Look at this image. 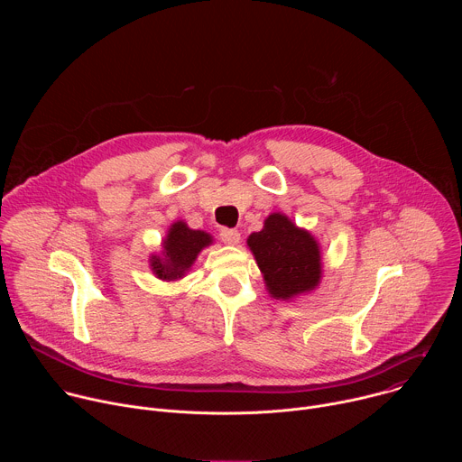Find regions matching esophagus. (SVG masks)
Instances as JSON below:
<instances>
[{"label": "esophagus", "instance_id": "34e87169", "mask_svg": "<svg viewBox=\"0 0 462 462\" xmlns=\"http://www.w3.org/2000/svg\"><path fill=\"white\" fill-rule=\"evenodd\" d=\"M219 236H221V241L226 243V245H237L239 239H241V234L234 228H221Z\"/></svg>", "mask_w": 462, "mask_h": 462}]
</instances>
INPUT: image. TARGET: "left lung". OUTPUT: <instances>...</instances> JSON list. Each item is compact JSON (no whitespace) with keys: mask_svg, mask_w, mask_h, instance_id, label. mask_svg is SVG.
Segmentation results:
<instances>
[{"mask_svg":"<svg viewBox=\"0 0 462 462\" xmlns=\"http://www.w3.org/2000/svg\"><path fill=\"white\" fill-rule=\"evenodd\" d=\"M267 291L276 300L310 292L321 280L319 243L287 216L271 214L261 232L246 239Z\"/></svg>","mask_w":462,"mask_h":462,"instance_id":"obj_1","label":"left lung"}]
</instances>
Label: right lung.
Instances as JSON below:
<instances>
[{"label":"right lung","instance_id":"add662e5","mask_svg":"<svg viewBox=\"0 0 462 462\" xmlns=\"http://www.w3.org/2000/svg\"><path fill=\"white\" fill-rule=\"evenodd\" d=\"M212 243L214 239L210 234L191 230L184 221H177L170 226L162 241V254L152 255L150 267L159 280H180L189 271L199 252Z\"/></svg>","mask_w":462,"mask_h":462}]
</instances>
